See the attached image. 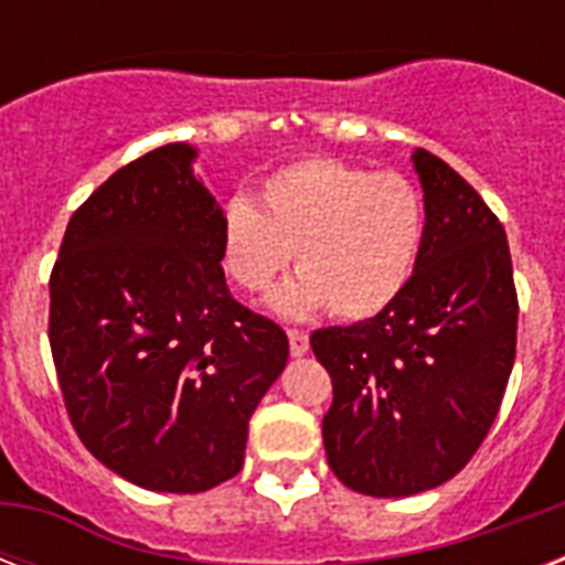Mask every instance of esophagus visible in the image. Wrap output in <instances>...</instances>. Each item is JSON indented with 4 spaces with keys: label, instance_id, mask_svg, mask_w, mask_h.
I'll use <instances>...</instances> for the list:
<instances>
[{
    "label": "esophagus",
    "instance_id": "34e87169",
    "mask_svg": "<svg viewBox=\"0 0 565 565\" xmlns=\"http://www.w3.org/2000/svg\"><path fill=\"white\" fill-rule=\"evenodd\" d=\"M287 337H290V354L292 358H301V354H308V331H301V328H287Z\"/></svg>",
    "mask_w": 565,
    "mask_h": 565
}]
</instances>
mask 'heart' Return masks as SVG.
I'll return each instance as SVG.
<instances>
[{
  "instance_id": "1",
  "label": "heart",
  "mask_w": 565,
  "mask_h": 565,
  "mask_svg": "<svg viewBox=\"0 0 565 565\" xmlns=\"http://www.w3.org/2000/svg\"><path fill=\"white\" fill-rule=\"evenodd\" d=\"M425 239L419 190L398 172H372L331 154H308L269 172L260 207L234 195L222 211V260L237 287L266 290L296 252L299 281L275 305L337 319H370L407 287Z\"/></svg>"
}]
</instances>
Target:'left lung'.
I'll return each instance as SVG.
<instances>
[{
    "mask_svg": "<svg viewBox=\"0 0 565 565\" xmlns=\"http://www.w3.org/2000/svg\"><path fill=\"white\" fill-rule=\"evenodd\" d=\"M425 239L398 299L310 345L334 384L322 419L331 472L398 499L455 478L490 434L516 361L519 299L508 237L481 195L437 154H413Z\"/></svg>",
    "mask_w": 565,
    "mask_h": 565,
    "instance_id": "1",
    "label": "left lung"
}]
</instances>
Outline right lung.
<instances>
[{
    "label": "right lung",
    "instance_id": "right-lung-1",
    "mask_svg": "<svg viewBox=\"0 0 565 565\" xmlns=\"http://www.w3.org/2000/svg\"><path fill=\"white\" fill-rule=\"evenodd\" d=\"M195 149L126 163L73 213L49 278V345L66 416L96 460L158 492L243 469L248 419L281 375V326L231 296L222 207Z\"/></svg>",
    "mask_w": 565,
    "mask_h": 565
}]
</instances>
